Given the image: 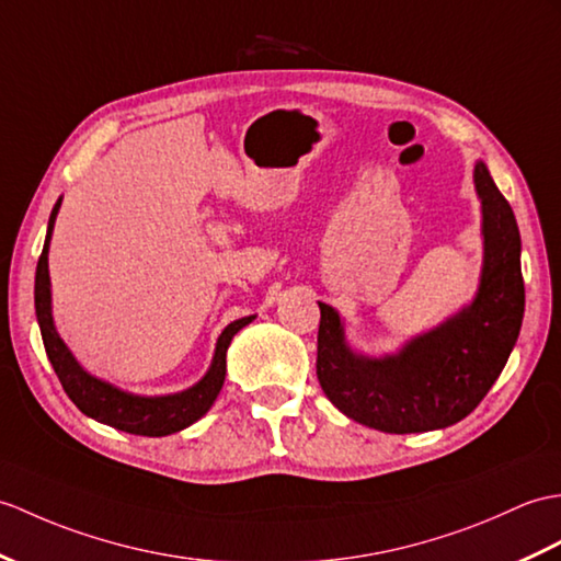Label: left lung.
I'll use <instances>...</instances> for the list:
<instances>
[{"label": "left lung", "instance_id": "1", "mask_svg": "<svg viewBox=\"0 0 561 561\" xmlns=\"http://www.w3.org/2000/svg\"><path fill=\"white\" fill-rule=\"evenodd\" d=\"M483 203L485 260L476 301L397 356H356L336 310L320 304L318 380L348 419L382 433H427L471 413L506 366L524 320L520 237L483 162L476 164Z\"/></svg>", "mask_w": 561, "mask_h": 561}]
</instances>
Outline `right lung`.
Segmentation results:
<instances>
[{
  "instance_id": "1",
  "label": "right lung",
  "mask_w": 561,
  "mask_h": 561,
  "mask_svg": "<svg viewBox=\"0 0 561 561\" xmlns=\"http://www.w3.org/2000/svg\"><path fill=\"white\" fill-rule=\"evenodd\" d=\"M59 205L61 201H57L55 210L49 215L45 249L41 253V260H37L35 312H37V322H41V334H43L47 358L59 377L64 392H67L76 407L85 415H90V419H95L104 425H112L116 430H124V433L142 435V437L172 435V433H179V430L188 427L198 419H203L215 403L221 385H225L227 348L231 344V336L241 328H245V324L253 320V316L227 324L225 332H221L217 340L210 370H207V375L198 385H193L191 389H186V392L169 394V397H134L107 382L98 380L93 375H88L81 366H78L67 344L59 340L55 322H51L47 251H49V237H51V229H55Z\"/></svg>"
}]
</instances>
